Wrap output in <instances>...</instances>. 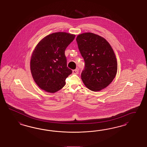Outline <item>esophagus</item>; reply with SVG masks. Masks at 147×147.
I'll use <instances>...</instances> for the list:
<instances>
[{
  "label": "esophagus",
  "instance_id": "1",
  "mask_svg": "<svg viewBox=\"0 0 147 147\" xmlns=\"http://www.w3.org/2000/svg\"><path fill=\"white\" fill-rule=\"evenodd\" d=\"M78 73H79V69L78 68L73 70V74H78Z\"/></svg>",
  "mask_w": 147,
  "mask_h": 147
}]
</instances>
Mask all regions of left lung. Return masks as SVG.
Instances as JSON below:
<instances>
[{"mask_svg":"<svg viewBox=\"0 0 147 147\" xmlns=\"http://www.w3.org/2000/svg\"><path fill=\"white\" fill-rule=\"evenodd\" d=\"M78 48L85 67L81 79L85 86L94 91L107 87L117 72V61L110 44L103 37L86 32L76 37Z\"/></svg>","mask_w":147,"mask_h":147,"instance_id":"obj_1","label":"left lung"}]
</instances>
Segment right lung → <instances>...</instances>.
I'll list each match as a JSON object with an SVG mask.
<instances>
[{"instance_id": "add662e5", "label": "right lung", "mask_w": 147, "mask_h": 147, "mask_svg": "<svg viewBox=\"0 0 147 147\" xmlns=\"http://www.w3.org/2000/svg\"><path fill=\"white\" fill-rule=\"evenodd\" d=\"M75 35L58 32L45 36L36 45L30 60L32 78L38 86L48 92L59 91L72 71L67 66L65 51Z\"/></svg>"}]
</instances>
